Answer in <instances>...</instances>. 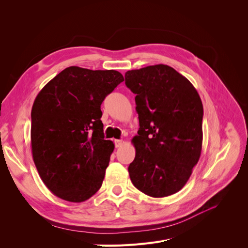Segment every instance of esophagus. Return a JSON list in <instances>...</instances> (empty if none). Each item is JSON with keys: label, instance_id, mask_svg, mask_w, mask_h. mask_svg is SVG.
Listing matches in <instances>:
<instances>
[{"label": "esophagus", "instance_id": "34e87169", "mask_svg": "<svg viewBox=\"0 0 248 248\" xmlns=\"http://www.w3.org/2000/svg\"><path fill=\"white\" fill-rule=\"evenodd\" d=\"M114 145L116 148H120L123 145V140H114Z\"/></svg>", "mask_w": 248, "mask_h": 248}]
</instances>
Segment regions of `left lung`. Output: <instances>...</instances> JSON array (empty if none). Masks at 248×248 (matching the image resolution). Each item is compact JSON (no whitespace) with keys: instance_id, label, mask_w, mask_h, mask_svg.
Returning a JSON list of instances; mask_svg holds the SVG:
<instances>
[{"instance_id":"obj_1","label":"left lung","mask_w":248,"mask_h":248,"mask_svg":"<svg viewBox=\"0 0 248 248\" xmlns=\"http://www.w3.org/2000/svg\"><path fill=\"white\" fill-rule=\"evenodd\" d=\"M136 94L140 128L132 142L136 157L129 178L154 198L180 191L197 165L202 150L203 106L185 76L164 64L125 72Z\"/></svg>"}]
</instances>
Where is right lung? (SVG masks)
I'll use <instances>...</instances> for the list:
<instances>
[{"label":"right lung","mask_w":248,"mask_h":248,"mask_svg":"<svg viewBox=\"0 0 248 248\" xmlns=\"http://www.w3.org/2000/svg\"><path fill=\"white\" fill-rule=\"evenodd\" d=\"M123 81L119 71L70 66L36 96L32 155L43 183L55 196L80 203L101 187L114 145L104 140L100 106Z\"/></svg>","instance_id":"obj_1"}]
</instances>
